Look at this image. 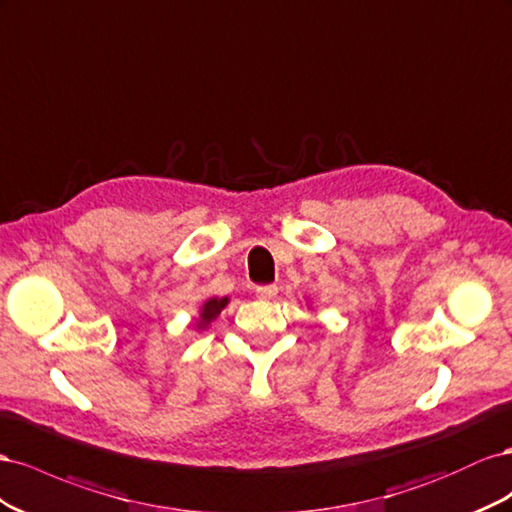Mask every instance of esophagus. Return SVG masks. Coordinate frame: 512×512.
<instances>
[{
	"label": "esophagus",
	"mask_w": 512,
	"mask_h": 512,
	"mask_svg": "<svg viewBox=\"0 0 512 512\" xmlns=\"http://www.w3.org/2000/svg\"><path fill=\"white\" fill-rule=\"evenodd\" d=\"M255 294L261 300H270V298H274L276 294H279V287H276V285H259L255 289Z\"/></svg>",
	"instance_id": "1"
}]
</instances>
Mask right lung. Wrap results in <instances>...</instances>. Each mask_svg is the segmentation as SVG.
<instances>
[{"instance_id":"1","label":"right lung","mask_w":512,"mask_h":512,"mask_svg":"<svg viewBox=\"0 0 512 512\" xmlns=\"http://www.w3.org/2000/svg\"><path fill=\"white\" fill-rule=\"evenodd\" d=\"M227 302H229V298H210V300H206V304L201 306V319H199L197 328H206L210 321L216 319V315L225 309Z\"/></svg>"}]
</instances>
